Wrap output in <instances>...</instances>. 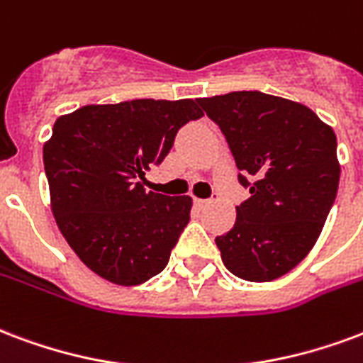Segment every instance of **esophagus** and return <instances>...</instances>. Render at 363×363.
Instances as JSON below:
<instances>
[{
	"label": "esophagus",
	"mask_w": 363,
	"mask_h": 363,
	"mask_svg": "<svg viewBox=\"0 0 363 363\" xmlns=\"http://www.w3.org/2000/svg\"><path fill=\"white\" fill-rule=\"evenodd\" d=\"M196 208H206L209 203H213V200H202V198H194Z\"/></svg>",
	"instance_id": "esophagus-1"
}]
</instances>
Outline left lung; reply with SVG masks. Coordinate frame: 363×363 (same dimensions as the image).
<instances>
[{"mask_svg":"<svg viewBox=\"0 0 363 363\" xmlns=\"http://www.w3.org/2000/svg\"><path fill=\"white\" fill-rule=\"evenodd\" d=\"M219 125L250 198L217 236L225 267L265 283L294 269L321 235L339 190L337 136L310 107L264 92L200 98Z\"/></svg>","mask_w":363,"mask_h":363,"instance_id":"left-lung-1","label":"left lung"}]
</instances>
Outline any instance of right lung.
<instances>
[{
    "instance_id": "add662e5",
    "label": "right lung",
    "mask_w": 363,
    "mask_h": 363,
    "mask_svg": "<svg viewBox=\"0 0 363 363\" xmlns=\"http://www.w3.org/2000/svg\"><path fill=\"white\" fill-rule=\"evenodd\" d=\"M198 99H133L63 115L44 144L52 211L74 254L109 283L134 286L165 269L190 221V196L146 192L144 174L202 117Z\"/></svg>"
}]
</instances>
